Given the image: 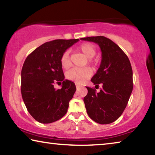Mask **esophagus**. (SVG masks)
Listing matches in <instances>:
<instances>
[{"label":"esophagus","instance_id":"34e87169","mask_svg":"<svg viewBox=\"0 0 155 155\" xmlns=\"http://www.w3.org/2000/svg\"><path fill=\"white\" fill-rule=\"evenodd\" d=\"M76 87H77V89H79L80 87H81V86L80 85H78V84L76 83Z\"/></svg>","mask_w":155,"mask_h":155}]
</instances>
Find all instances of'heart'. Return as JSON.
I'll return each instance as SVG.
<instances>
[{
    "mask_svg": "<svg viewBox=\"0 0 155 155\" xmlns=\"http://www.w3.org/2000/svg\"><path fill=\"white\" fill-rule=\"evenodd\" d=\"M78 49L82 52L86 57L89 59V64L91 66L95 68L99 64L98 58L92 59V57L96 53V47L92 44L85 42L81 44L78 47ZM61 64L65 69H68L71 65V61L70 59V51H65L64 52L61 57ZM91 75V70L87 67L78 68H72L66 73V78L70 81H75L77 83H81L85 81L87 78H90Z\"/></svg>",
    "mask_w": 155,
    "mask_h": 155,
    "instance_id": "b5f03b06",
    "label": "heart"
}]
</instances>
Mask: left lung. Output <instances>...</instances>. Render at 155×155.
<instances>
[{"instance_id":"1","label":"left lung","mask_w":155,"mask_h":155,"mask_svg":"<svg viewBox=\"0 0 155 155\" xmlns=\"http://www.w3.org/2000/svg\"><path fill=\"white\" fill-rule=\"evenodd\" d=\"M81 40L98 44L102 52L101 64L91 81L103 85L100 92L86 87L84 97L87 113L91 119L107 124L118 119L127 107L133 91V70L124 52L110 39L104 36L87 37Z\"/></svg>"}]
</instances>
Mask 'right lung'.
<instances>
[{
  "mask_svg": "<svg viewBox=\"0 0 155 155\" xmlns=\"http://www.w3.org/2000/svg\"><path fill=\"white\" fill-rule=\"evenodd\" d=\"M79 40H55L43 44L28 54L21 72V94L28 111L34 119L49 124L61 119L68 111L76 91L75 84L64 80L61 57ZM62 82L61 88L54 87Z\"/></svg>",
  "mask_w": 155,
  "mask_h": 155,
  "instance_id": "obj_1",
  "label": "right lung"
}]
</instances>
